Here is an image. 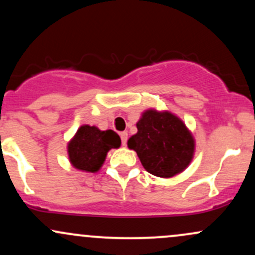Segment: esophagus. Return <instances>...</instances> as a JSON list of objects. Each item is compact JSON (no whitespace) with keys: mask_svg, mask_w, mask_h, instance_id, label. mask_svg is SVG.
Wrapping results in <instances>:
<instances>
[{"mask_svg":"<svg viewBox=\"0 0 255 255\" xmlns=\"http://www.w3.org/2000/svg\"><path fill=\"white\" fill-rule=\"evenodd\" d=\"M120 136H121L122 145H124V146L127 145V139H128V133H127V131H122V133H120Z\"/></svg>","mask_w":255,"mask_h":255,"instance_id":"34e87169","label":"esophagus"}]
</instances>
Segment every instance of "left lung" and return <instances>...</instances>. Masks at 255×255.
Returning <instances> with one entry per match:
<instances>
[{"label": "left lung", "instance_id": "obj_1", "mask_svg": "<svg viewBox=\"0 0 255 255\" xmlns=\"http://www.w3.org/2000/svg\"><path fill=\"white\" fill-rule=\"evenodd\" d=\"M137 131L128 139L146 171L158 177L182 172L194 156L195 141L182 120L170 111L148 109L136 122Z\"/></svg>", "mask_w": 255, "mask_h": 255}]
</instances>
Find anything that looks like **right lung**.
Segmentation results:
<instances>
[{"label":"right lung","instance_id":"right-lung-1","mask_svg":"<svg viewBox=\"0 0 255 255\" xmlns=\"http://www.w3.org/2000/svg\"><path fill=\"white\" fill-rule=\"evenodd\" d=\"M121 139L116 131L101 130L95 126L84 125L77 130L67 146L69 162L75 169L96 172L103 165L111 148H119Z\"/></svg>","mask_w":255,"mask_h":255}]
</instances>
